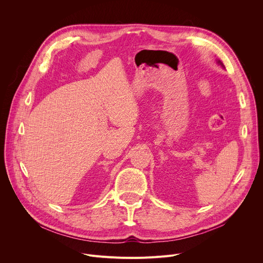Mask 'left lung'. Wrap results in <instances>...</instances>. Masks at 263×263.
Returning <instances> with one entry per match:
<instances>
[{
  "mask_svg": "<svg viewBox=\"0 0 263 263\" xmlns=\"http://www.w3.org/2000/svg\"><path fill=\"white\" fill-rule=\"evenodd\" d=\"M216 62H217V64H218V65H220L222 68H225V67H224V65H223V63H222L220 60H216Z\"/></svg>",
  "mask_w": 263,
  "mask_h": 263,
  "instance_id": "8db88e82",
  "label": "left lung"
}]
</instances>
